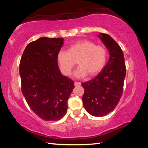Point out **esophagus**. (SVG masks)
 I'll use <instances>...</instances> for the list:
<instances>
[{
	"instance_id": "34e87169",
	"label": "esophagus",
	"mask_w": 148,
	"mask_h": 148,
	"mask_svg": "<svg viewBox=\"0 0 148 148\" xmlns=\"http://www.w3.org/2000/svg\"><path fill=\"white\" fill-rule=\"evenodd\" d=\"M80 85H81V83L80 82H74V86L77 87V86H79Z\"/></svg>"
}]
</instances>
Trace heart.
I'll return each instance as SVG.
<instances>
[{"mask_svg":"<svg viewBox=\"0 0 148 148\" xmlns=\"http://www.w3.org/2000/svg\"><path fill=\"white\" fill-rule=\"evenodd\" d=\"M107 57L104 47L96 45L89 40H82L71 44L68 51H59L57 55V61L62 73L70 75L77 61L79 66L74 76L83 77L87 74L89 76L98 74L106 64Z\"/></svg>","mask_w":148,"mask_h":148,"instance_id":"obj_1","label":"heart"}]
</instances>
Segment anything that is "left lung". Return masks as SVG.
<instances>
[{"label":"left lung","mask_w":148,"mask_h":148,"mask_svg":"<svg viewBox=\"0 0 148 148\" xmlns=\"http://www.w3.org/2000/svg\"><path fill=\"white\" fill-rule=\"evenodd\" d=\"M98 36L108 50L109 60L94 79L82 83L84 89L82 101L89 114L102 117L113 111L119 103L126 67L123 53L117 42L107 34L100 33Z\"/></svg>","instance_id":"obj_1"}]
</instances>
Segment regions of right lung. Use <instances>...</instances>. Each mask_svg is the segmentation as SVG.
<instances>
[{
    "mask_svg": "<svg viewBox=\"0 0 148 148\" xmlns=\"http://www.w3.org/2000/svg\"><path fill=\"white\" fill-rule=\"evenodd\" d=\"M63 44V38L42 37L27 45L20 61L22 93L32 112L45 121L64 117L74 88V82L62 76L57 61Z\"/></svg>",
    "mask_w": 148,
    "mask_h": 148,
    "instance_id": "add662e5",
    "label": "right lung"
}]
</instances>
